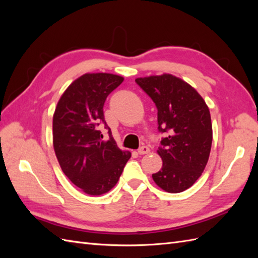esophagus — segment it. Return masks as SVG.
Returning a JSON list of instances; mask_svg holds the SVG:
<instances>
[{
	"instance_id": "obj_1",
	"label": "esophagus",
	"mask_w": 258,
	"mask_h": 258,
	"mask_svg": "<svg viewBox=\"0 0 258 258\" xmlns=\"http://www.w3.org/2000/svg\"><path fill=\"white\" fill-rule=\"evenodd\" d=\"M138 152L140 155H144V154H147V153H150V149L147 146H141L138 150Z\"/></svg>"
}]
</instances>
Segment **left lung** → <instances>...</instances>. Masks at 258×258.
<instances>
[{
	"instance_id": "8db88e82",
	"label": "left lung",
	"mask_w": 258,
	"mask_h": 258,
	"mask_svg": "<svg viewBox=\"0 0 258 258\" xmlns=\"http://www.w3.org/2000/svg\"><path fill=\"white\" fill-rule=\"evenodd\" d=\"M135 82L155 103L158 132L166 135L157 150L163 166L152 177L162 189L180 193L199 179L210 157V109L196 90L176 76L163 74Z\"/></svg>"
}]
</instances>
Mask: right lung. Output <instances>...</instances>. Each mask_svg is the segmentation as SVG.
<instances>
[{"instance_id":"obj_1","label":"right lung","mask_w":258,"mask_h":258,"mask_svg":"<svg viewBox=\"0 0 258 258\" xmlns=\"http://www.w3.org/2000/svg\"><path fill=\"white\" fill-rule=\"evenodd\" d=\"M122 76L84 74L59 98L53 116V146L63 173L89 195L111 190L131 157L120 151L104 118L106 97L122 83ZM104 124L109 139L102 140Z\"/></svg>"}]
</instances>
